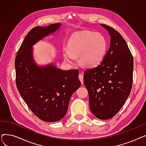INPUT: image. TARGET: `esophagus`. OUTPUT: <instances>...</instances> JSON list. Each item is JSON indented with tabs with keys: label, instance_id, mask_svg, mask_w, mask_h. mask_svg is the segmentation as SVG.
<instances>
[{
	"label": "esophagus",
	"instance_id": "1",
	"mask_svg": "<svg viewBox=\"0 0 146 146\" xmlns=\"http://www.w3.org/2000/svg\"><path fill=\"white\" fill-rule=\"evenodd\" d=\"M79 80H80L82 84L83 85V74H81V73L79 74Z\"/></svg>",
	"mask_w": 146,
	"mask_h": 146
}]
</instances>
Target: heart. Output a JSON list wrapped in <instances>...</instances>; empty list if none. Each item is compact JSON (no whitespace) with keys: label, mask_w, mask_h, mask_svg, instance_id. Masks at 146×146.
<instances>
[{"label":"heart","mask_w":146,"mask_h":146,"mask_svg":"<svg viewBox=\"0 0 146 146\" xmlns=\"http://www.w3.org/2000/svg\"><path fill=\"white\" fill-rule=\"evenodd\" d=\"M67 46V50L63 51L64 60L68 63H73L74 57L79 56L80 63L88 67H93L100 63L108 48L107 41L103 35L88 31L72 35Z\"/></svg>","instance_id":"heart-1"}]
</instances>
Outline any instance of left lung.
I'll return each mask as SVG.
<instances>
[{"instance_id": "8db88e82", "label": "left lung", "mask_w": 146, "mask_h": 146, "mask_svg": "<svg viewBox=\"0 0 146 146\" xmlns=\"http://www.w3.org/2000/svg\"><path fill=\"white\" fill-rule=\"evenodd\" d=\"M111 36L110 47L102 62L84 72L89 107L101 119L113 117L124 105L133 85V57L124 38L115 29L101 24Z\"/></svg>"}]
</instances>
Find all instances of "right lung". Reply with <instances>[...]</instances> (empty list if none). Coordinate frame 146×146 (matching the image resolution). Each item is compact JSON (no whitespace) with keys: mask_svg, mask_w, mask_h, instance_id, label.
<instances>
[{"mask_svg":"<svg viewBox=\"0 0 146 146\" xmlns=\"http://www.w3.org/2000/svg\"><path fill=\"white\" fill-rule=\"evenodd\" d=\"M60 25L57 23L33 28L23 41L15 61L21 96L35 115L46 122L58 121L65 116L72 95L81 85L77 69L62 70L52 64L40 67L34 61L33 46Z\"/></svg>","mask_w":146,"mask_h":146,"instance_id":"obj_1","label":"right lung"}]
</instances>
